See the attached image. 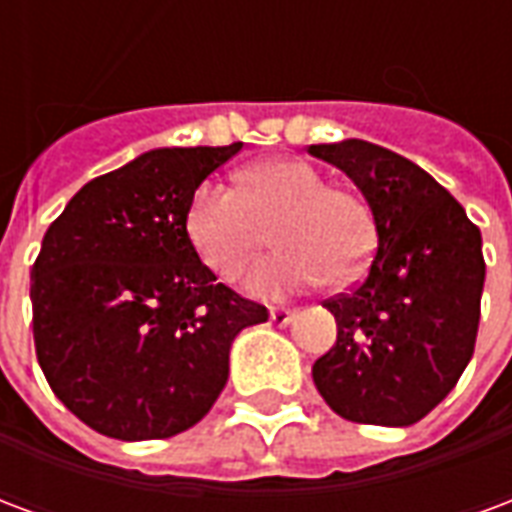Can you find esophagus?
Listing matches in <instances>:
<instances>
[{
    "instance_id": "obj_1",
    "label": "esophagus",
    "mask_w": 512,
    "mask_h": 512,
    "mask_svg": "<svg viewBox=\"0 0 512 512\" xmlns=\"http://www.w3.org/2000/svg\"><path fill=\"white\" fill-rule=\"evenodd\" d=\"M296 318V310H271V321L277 323V326H288Z\"/></svg>"
}]
</instances>
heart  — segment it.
Masks as SVG:
<instances>
[{
    "mask_svg": "<svg viewBox=\"0 0 512 512\" xmlns=\"http://www.w3.org/2000/svg\"><path fill=\"white\" fill-rule=\"evenodd\" d=\"M274 222V255L244 274V290L257 299L321 285L354 282L376 249V219L359 194L326 186L318 169L301 158H266L238 172V189L205 180L191 194L186 235L202 263L233 277Z\"/></svg>",
    "mask_w": 512,
    "mask_h": 512,
    "instance_id": "heart-1",
    "label": "heart"
}]
</instances>
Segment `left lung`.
<instances>
[{"instance_id":"1","label":"left lung","mask_w":512,"mask_h":512,"mask_svg":"<svg viewBox=\"0 0 512 512\" xmlns=\"http://www.w3.org/2000/svg\"><path fill=\"white\" fill-rule=\"evenodd\" d=\"M343 169L376 219L362 285L323 307L337 343L312 365L332 411L406 428L439 406L469 365L485 282L483 238L461 202L414 161L365 139L310 145Z\"/></svg>"}]
</instances>
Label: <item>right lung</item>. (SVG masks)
I'll list each match as a JSON object with an SVG mask.
<instances>
[{"label":"right lung","mask_w":512,"mask_h":512,"mask_svg":"<svg viewBox=\"0 0 512 512\" xmlns=\"http://www.w3.org/2000/svg\"><path fill=\"white\" fill-rule=\"evenodd\" d=\"M156 147L90 180L32 266V334L68 411L120 441L197 425L230 376V348L268 310L216 282L186 235L202 180L238 153Z\"/></svg>","instance_id":"obj_1"}]
</instances>
